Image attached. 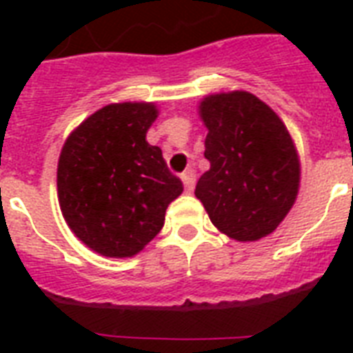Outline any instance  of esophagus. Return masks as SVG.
<instances>
[{
  "label": "esophagus",
  "mask_w": 353,
  "mask_h": 353,
  "mask_svg": "<svg viewBox=\"0 0 353 353\" xmlns=\"http://www.w3.org/2000/svg\"><path fill=\"white\" fill-rule=\"evenodd\" d=\"M181 181H183V185H185V188H187L188 192H190V190L194 188V185H196V172H194L192 168H188L187 172H183Z\"/></svg>",
  "instance_id": "1"
}]
</instances>
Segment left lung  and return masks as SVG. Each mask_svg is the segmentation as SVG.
<instances>
[{"label":"left lung","instance_id":"8db88e82","mask_svg":"<svg viewBox=\"0 0 353 353\" xmlns=\"http://www.w3.org/2000/svg\"><path fill=\"white\" fill-rule=\"evenodd\" d=\"M199 117L209 133L196 198L218 231L256 241L280 225L295 203L301 159L282 119L247 91L207 95Z\"/></svg>","mask_w":353,"mask_h":353}]
</instances>
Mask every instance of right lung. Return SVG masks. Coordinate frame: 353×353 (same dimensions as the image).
I'll return each instance as SVG.
<instances>
[{
    "label": "right lung",
    "instance_id": "add662e5",
    "mask_svg": "<svg viewBox=\"0 0 353 353\" xmlns=\"http://www.w3.org/2000/svg\"><path fill=\"white\" fill-rule=\"evenodd\" d=\"M154 102L108 104L69 133L57 170L63 220L102 256H135L165 225L183 183L146 141Z\"/></svg>",
    "mask_w": 353,
    "mask_h": 353
}]
</instances>
